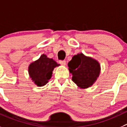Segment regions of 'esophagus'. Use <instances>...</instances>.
Segmentation results:
<instances>
[{
    "mask_svg": "<svg viewBox=\"0 0 127 127\" xmlns=\"http://www.w3.org/2000/svg\"><path fill=\"white\" fill-rule=\"evenodd\" d=\"M60 63L63 66H65L66 64V61H60Z\"/></svg>",
    "mask_w": 127,
    "mask_h": 127,
    "instance_id": "1",
    "label": "esophagus"
}]
</instances>
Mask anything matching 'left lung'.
I'll list each match as a JSON object with an SVG mask.
<instances>
[{
  "mask_svg": "<svg viewBox=\"0 0 127 127\" xmlns=\"http://www.w3.org/2000/svg\"><path fill=\"white\" fill-rule=\"evenodd\" d=\"M68 69L72 80L81 89L90 88L96 82L101 72V66L96 60L83 53L73 56L68 63Z\"/></svg>",
  "mask_w": 127,
  "mask_h": 127,
  "instance_id": "1",
  "label": "left lung"
}]
</instances>
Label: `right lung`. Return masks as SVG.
Listing matches in <instances>:
<instances>
[{
    "mask_svg": "<svg viewBox=\"0 0 127 127\" xmlns=\"http://www.w3.org/2000/svg\"><path fill=\"white\" fill-rule=\"evenodd\" d=\"M60 66L53 59L47 58L43 54L38 60L31 63L28 67V73L32 82L37 86H43L52 77L53 71Z\"/></svg>",
    "mask_w": 127,
    "mask_h": 127,
    "instance_id": "right-lung-1",
    "label": "right lung"
}]
</instances>
